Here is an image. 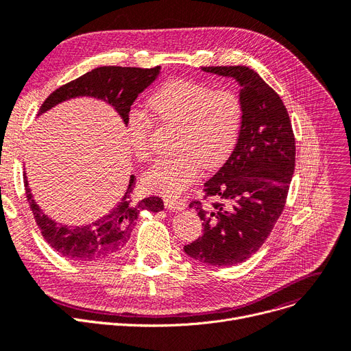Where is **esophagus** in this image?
Wrapping results in <instances>:
<instances>
[{
  "label": "esophagus",
  "mask_w": 351,
  "mask_h": 351,
  "mask_svg": "<svg viewBox=\"0 0 351 351\" xmlns=\"http://www.w3.org/2000/svg\"><path fill=\"white\" fill-rule=\"evenodd\" d=\"M165 208L168 210L173 212H180L183 209H186V204L182 199H175V197H166L165 200Z\"/></svg>",
  "instance_id": "34e87169"
}]
</instances>
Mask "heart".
Returning <instances> with one entry per match:
<instances>
[{
  "label": "heart",
  "instance_id": "1",
  "mask_svg": "<svg viewBox=\"0 0 351 351\" xmlns=\"http://www.w3.org/2000/svg\"><path fill=\"white\" fill-rule=\"evenodd\" d=\"M147 106L159 122L179 125L173 145L178 155L159 160L142 178L146 191L168 197L180 195L193 183L202 166L212 171L223 165L241 132L242 104L232 90L172 80L154 92ZM151 126L145 112L129 114L128 142L141 162L151 156Z\"/></svg>",
  "mask_w": 351,
  "mask_h": 351
}]
</instances>
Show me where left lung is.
I'll list each match as a JSON object with an SVG mask.
<instances>
[{"label":"left lung","instance_id":"obj_1","mask_svg":"<svg viewBox=\"0 0 351 351\" xmlns=\"http://www.w3.org/2000/svg\"><path fill=\"white\" fill-rule=\"evenodd\" d=\"M233 78L242 104V125L229 159L206 183L205 195L219 197L209 208L192 202L204 234L183 247L192 259L210 266H234L254 254L280 217L296 162L287 109L247 66H202Z\"/></svg>","mask_w":351,"mask_h":351}]
</instances>
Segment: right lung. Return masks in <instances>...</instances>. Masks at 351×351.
Listing matches in <instances>:
<instances>
[{"mask_svg":"<svg viewBox=\"0 0 351 351\" xmlns=\"http://www.w3.org/2000/svg\"><path fill=\"white\" fill-rule=\"evenodd\" d=\"M160 73V66L143 69L131 66H99L75 81H71L45 99L38 117L57 105L73 98H94L112 106L125 126L129 110L141 92L149 86ZM27 200L41 234L47 243L62 257L72 262H98L119 253L131 239L142 210L158 213L163 210V200L158 196L134 200L135 176H129L122 197L105 215L85 225L71 226L49 217L32 196L27 172L24 171Z\"/></svg>","mask_w":351,"mask_h":351,"instance_id":"obj_1","label":"right lung"}]
</instances>
